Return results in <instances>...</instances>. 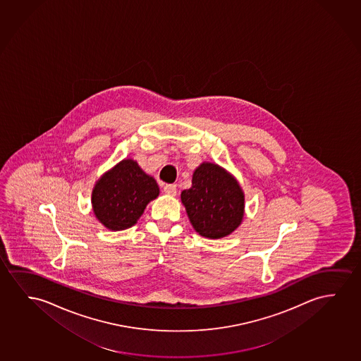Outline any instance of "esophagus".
Masks as SVG:
<instances>
[{
	"label": "esophagus",
	"mask_w": 361,
	"mask_h": 361,
	"mask_svg": "<svg viewBox=\"0 0 361 361\" xmlns=\"http://www.w3.org/2000/svg\"><path fill=\"white\" fill-rule=\"evenodd\" d=\"M164 192L166 195H170V196H175L176 192H178L176 185H166V186H164Z\"/></svg>",
	"instance_id": "obj_1"
}]
</instances>
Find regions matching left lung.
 <instances>
[{"label":"left lung","mask_w":361,"mask_h":361,"mask_svg":"<svg viewBox=\"0 0 361 361\" xmlns=\"http://www.w3.org/2000/svg\"><path fill=\"white\" fill-rule=\"evenodd\" d=\"M188 220L202 237L219 240L240 227L245 216V192L226 169L204 161L195 169L192 185L181 192Z\"/></svg>","instance_id":"1"}]
</instances>
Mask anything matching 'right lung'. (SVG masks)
<instances>
[{"label":"right lung","instance_id":"right-lung-1","mask_svg":"<svg viewBox=\"0 0 361 361\" xmlns=\"http://www.w3.org/2000/svg\"><path fill=\"white\" fill-rule=\"evenodd\" d=\"M160 194L155 178L133 159H124L100 176L92 191L95 219L109 231L135 225L147 204Z\"/></svg>","mask_w":361,"mask_h":361}]
</instances>
